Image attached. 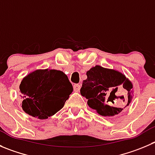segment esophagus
Wrapping results in <instances>:
<instances>
[{
    "instance_id": "1",
    "label": "esophagus",
    "mask_w": 155,
    "mask_h": 155,
    "mask_svg": "<svg viewBox=\"0 0 155 155\" xmlns=\"http://www.w3.org/2000/svg\"><path fill=\"white\" fill-rule=\"evenodd\" d=\"M80 89H81V86L80 84H74V91H75V92H78V91H80Z\"/></svg>"
}]
</instances>
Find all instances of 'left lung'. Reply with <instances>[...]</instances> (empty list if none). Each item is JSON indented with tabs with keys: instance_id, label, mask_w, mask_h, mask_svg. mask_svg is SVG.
Masks as SVG:
<instances>
[{
	"instance_id": "8db88e82",
	"label": "left lung",
	"mask_w": 155,
	"mask_h": 155,
	"mask_svg": "<svg viewBox=\"0 0 155 155\" xmlns=\"http://www.w3.org/2000/svg\"><path fill=\"white\" fill-rule=\"evenodd\" d=\"M87 76L81 94L98 114L113 116L131 104L133 85L123 73L96 65L87 71Z\"/></svg>"
}]
</instances>
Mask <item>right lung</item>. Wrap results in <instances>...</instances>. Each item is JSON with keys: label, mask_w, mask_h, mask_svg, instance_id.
I'll list each match as a JSON object with an SVG mask.
<instances>
[{"label": "right lung", "mask_w": 155, "mask_h": 155, "mask_svg": "<svg viewBox=\"0 0 155 155\" xmlns=\"http://www.w3.org/2000/svg\"><path fill=\"white\" fill-rule=\"evenodd\" d=\"M20 90L23 111L33 117L46 119L62 109L73 87L64 72L47 68L26 75Z\"/></svg>", "instance_id": "obj_1"}]
</instances>
